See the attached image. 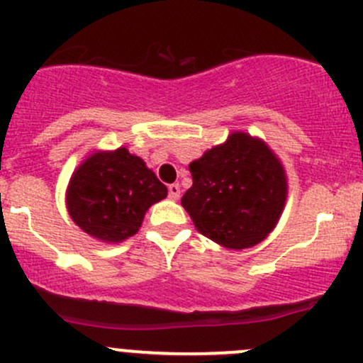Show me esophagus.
Returning <instances> with one entry per match:
<instances>
[{"label": "esophagus", "instance_id": "esophagus-1", "mask_svg": "<svg viewBox=\"0 0 363 363\" xmlns=\"http://www.w3.org/2000/svg\"><path fill=\"white\" fill-rule=\"evenodd\" d=\"M179 196H181V186H179V184L168 186V199L179 200Z\"/></svg>", "mask_w": 363, "mask_h": 363}]
</instances>
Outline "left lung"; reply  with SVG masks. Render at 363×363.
Here are the masks:
<instances>
[{
  "mask_svg": "<svg viewBox=\"0 0 363 363\" xmlns=\"http://www.w3.org/2000/svg\"><path fill=\"white\" fill-rule=\"evenodd\" d=\"M193 186L181 203L207 239L244 250L274 230L284 200L286 177L279 160L246 133L230 135L189 164Z\"/></svg>",
  "mask_w": 363,
  "mask_h": 363,
  "instance_id": "left-lung-1",
  "label": "left lung"
}]
</instances>
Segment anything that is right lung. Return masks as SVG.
Masks as SVG:
<instances>
[{"instance_id":"add662e5","label":"right lung","mask_w":363,"mask_h":363,"mask_svg":"<svg viewBox=\"0 0 363 363\" xmlns=\"http://www.w3.org/2000/svg\"><path fill=\"white\" fill-rule=\"evenodd\" d=\"M167 196L138 156L124 147L98 152L77 168L68 186V212L75 225L104 242H121L138 232L145 211Z\"/></svg>"}]
</instances>
